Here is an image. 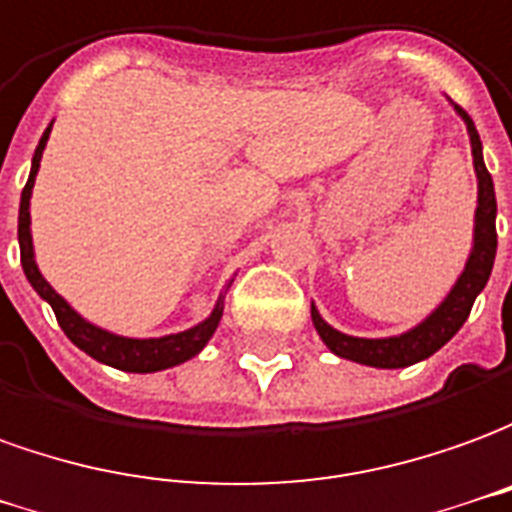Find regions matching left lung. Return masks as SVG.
I'll return each mask as SVG.
<instances>
[{
	"label": "left lung",
	"mask_w": 512,
	"mask_h": 512,
	"mask_svg": "<svg viewBox=\"0 0 512 512\" xmlns=\"http://www.w3.org/2000/svg\"><path fill=\"white\" fill-rule=\"evenodd\" d=\"M466 129H469L471 140V157H474V173H477V209H474V242H471V253L466 259L463 273L458 275L455 286L449 289V295L438 303L433 314H427L419 325H413L411 331L400 333V336H386V339H364V336H347V333L336 331L333 325L322 320L317 306L311 303V322L320 333L325 347L339 358L355 361L364 366H378V369H402V366L419 364L424 358L441 350L444 344L460 331V325L469 320V311L474 300L480 295L491 270H494L496 259V192L494 179L485 168L482 159V143L480 134L474 129L466 110H460L455 104Z\"/></svg>",
	"instance_id": "left-lung-1"
}]
</instances>
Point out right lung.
<instances>
[{"mask_svg": "<svg viewBox=\"0 0 512 512\" xmlns=\"http://www.w3.org/2000/svg\"><path fill=\"white\" fill-rule=\"evenodd\" d=\"M49 132H52V123L43 132L38 148H35L30 179L24 184V190H21V206H18V248H21V267H24L27 281L52 306L54 317L60 322L65 336L82 353H88L90 358H96L101 364L115 366V369H123V372H140V375H146V372H162V369H170V366H179L184 361H190L192 355H198L204 350L206 342L212 339V333L217 331V322L223 317V303H226V292L231 284L226 286V292H220L212 314L204 322H198V325H192V328L181 333L159 336V339H129V336H118V333L104 331L99 325L85 320L82 314H76L74 308L68 306V300L57 295L52 284L41 275L38 264H35V248H32L30 198L32 187H35V176H38V168H41V157L43 148H46V140H49Z\"/></svg>", "mask_w": 512, "mask_h": 512, "instance_id": "obj_1", "label": "right lung"}]
</instances>
